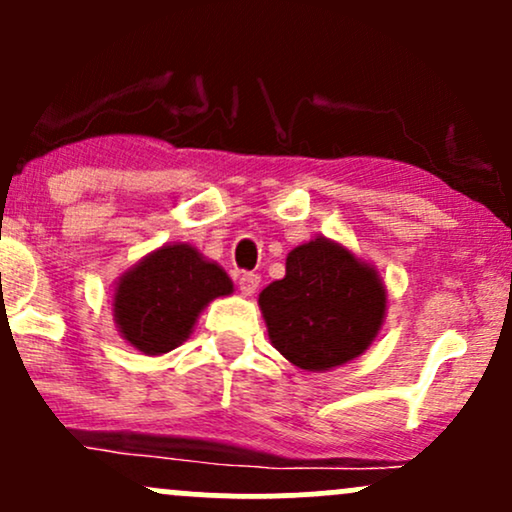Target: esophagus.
<instances>
[{"mask_svg": "<svg viewBox=\"0 0 512 512\" xmlns=\"http://www.w3.org/2000/svg\"><path fill=\"white\" fill-rule=\"evenodd\" d=\"M238 289L243 291V296H252L257 289H260V276L252 274V272H245L238 276Z\"/></svg>", "mask_w": 512, "mask_h": 512, "instance_id": "esophagus-1", "label": "esophagus"}]
</instances>
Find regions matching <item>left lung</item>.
<instances>
[{
    "instance_id": "8db88e82",
    "label": "left lung",
    "mask_w": 512,
    "mask_h": 512,
    "mask_svg": "<svg viewBox=\"0 0 512 512\" xmlns=\"http://www.w3.org/2000/svg\"><path fill=\"white\" fill-rule=\"evenodd\" d=\"M269 342L301 370H332L373 344L387 313L378 269L342 243L317 236L286 257L284 279L260 298Z\"/></svg>"
}]
</instances>
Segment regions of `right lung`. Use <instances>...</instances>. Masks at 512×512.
<instances>
[{"instance_id": "add662e5", "label": "right lung", "mask_w": 512, "mask_h": 512, "mask_svg": "<svg viewBox=\"0 0 512 512\" xmlns=\"http://www.w3.org/2000/svg\"><path fill=\"white\" fill-rule=\"evenodd\" d=\"M231 293L223 267L190 243H166L115 281L113 320L129 346L161 356L190 337L214 298Z\"/></svg>"}]
</instances>
